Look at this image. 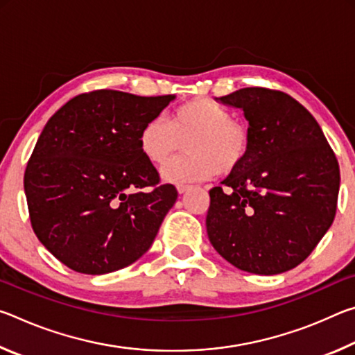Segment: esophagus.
Listing matches in <instances>:
<instances>
[{
	"instance_id": "34e87169",
	"label": "esophagus",
	"mask_w": 355,
	"mask_h": 355,
	"mask_svg": "<svg viewBox=\"0 0 355 355\" xmlns=\"http://www.w3.org/2000/svg\"><path fill=\"white\" fill-rule=\"evenodd\" d=\"M189 189H191L189 184H178V186H177L178 194H184V192H188Z\"/></svg>"
}]
</instances>
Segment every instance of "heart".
Returning a JSON list of instances; mask_svg holds the SVG:
<instances>
[{
    "label": "heart",
    "instance_id": "obj_1",
    "mask_svg": "<svg viewBox=\"0 0 355 355\" xmlns=\"http://www.w3.org/2000/svg\"><path fill=\"white\" fill-rule=\"evenodd\" d=\"M184 142V156L161 169L166 183L202 182L216 173L228 175L241 167L250 153L252 136L230 111L209 98H194L173 111L171 122L153 117L137 136L141 153L152 164H163Z\"/></svg>",
    "mask_w": 355,
    "mask_h": 355
}]
</instances>
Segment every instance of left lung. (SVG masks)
<instances>
[{
  "instance_id": "8db88e82",
  "label": "left lung",
  "mask_w": 355,
  "mask_h": 355,
  "mask_svg": "<svg viewBox=\"0 0 355 355\" xmlns=\"http://www.w3.org/2000/svg\"><path fill=\"white\" fill-rule=\"evenodd\" d=\"M216 101L244 112L252 146L225 189L209 191V243L241 271H290L332 225L338 161L315 117L285 92L244 87Z\"/></svg>"
}]
</instances>
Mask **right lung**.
<instances>
[{"label":"right lung","instance_id":"add662e5","mask_svg":"<svg viewBox=\"0 0 355 355\" xmlns=\"http://www.w3.org/2000/svg\"><path fill=\"white\" fill-rule=\"evenodd\" d=\"M175 95L95 91L48 120L25 172L33 230L81 274L119 271L146 254L178 192L158 184L137 136Z\"/></svg>","mask_w":355,"mask_h":355}]
</instances>
